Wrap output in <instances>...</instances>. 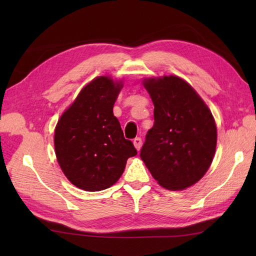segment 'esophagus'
<instances>
[{
  "instance_id": "34e87169",
  "label": "esophagus",
  "mask_w": 256,
  "mask_h": 256,
  "mask_svg": "<svg viewBox=\"0 0 256 256\" xmlns=\"http://www.w3.org/2000/svg\"><path fill=\"white\" fill-rule=\"evenodd\" d=\"M133 143H134L135 148H136L138 150H140V146H142V138H135L134 140H133Z\"/></svg>"
}]
</instances>
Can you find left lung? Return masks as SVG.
<instances>
[{"label":"left lung","instance_id":"obj_1","mask_svg":"<svg viewBox=\"0 0 256 256\" xmlns=\"http://www.w3.org/2000/svg\"><path fill=\"white\" fill-rule=\"evenodd\" d=\"M154 103L140 158L164 188L182 190L200 180L214 160L216 128L192 86L176 76L144 79Z\"/></svg>","mask_w":256,"mask_h":256}]
</instances>
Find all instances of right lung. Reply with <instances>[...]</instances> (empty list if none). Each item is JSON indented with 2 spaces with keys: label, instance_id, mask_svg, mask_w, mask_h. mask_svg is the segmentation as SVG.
<instances>
[{
  "label": "right lung",
  "instance_id": "right-lung-1",
  "mask_svg": "<svg viewBox=\"0 0 256 256\" xmlns=\"http://www.w3.org/2000/svg\"><path fill=\"white\" fill-rule=\"evenodd\" d=\"M122 86V81L106 76L94 79L57 123L54 142L58 164L69 182L86 192L111 187L126 160L138 154L113 116Z\"/></svg>",
  "mask_w": 256,
  "mask_h": 256
}]
</instances>
